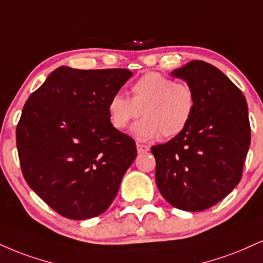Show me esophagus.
<instances>
[{
	"mask_svg": "<svg viewBox=\"0 0 263 263\" xmlns=\"http://www.w3.org/2000/svg\"><path fill=\"white\" fill-rule=\"evenodd\" d=\"M137 151H138V153H147V152L149 151V145L137 143Z\"/></svg>",
	"mask_w": 263,
	"mask_h": 263,
	"instance_id": "1",
	"label": "esophagus"
}]
</instances>
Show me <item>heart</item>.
<instances>
[{
	"instance_id": "b5f03b06",
	"label": "heart",
	"mask_w": 263,
	"mask_h": 263,
	"mask_svg": "<svg viewBox=\"0 0 263 263\" xmlns=\"http://www.w3.org/2000/svg\"><path fill=\"white\" fill-rule=\"evenodd\" d=\"M132 98L115 93L107 101V115L116 129H123L144 116L132 127L140 141L172 138L181 134L191 121L196 109L195 91L187 83L176 82L158 72L141 76L131 85Z\"/></svg>"
}]
</instances>
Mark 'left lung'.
Segmentation results:
<instances>
[{
  "label": "left lung",
  "instance_id": "8db88e82",
  "mask_svg": "<svg viewBox=\"0 0 263 263\" xmlns=\"http://www.w3.org/2000/svg\"><path fill=\"white\" fill-rule=\"evenodd\" d=\"M172 76L194 89L196 109L181 134L152 147L157 186L174 207L204 211L241 180L251 141L248 104L222 71L204 61L186 63Z\"/></svg>",
  "mask_w": 263,
  "mask_h": 263
}]
</instances>
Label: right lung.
Instances as JSON below:
<instances>
[{"label": "right lung", "mask_w": 263, "mask_h": 263, "mask_svg": "<svg viewBox=\"0 0 263 263\" xmlns=\"http://www.w3.org/2000/svg\"><path fill=\"white\" fill-rule=\"evenodd\" d=\"M132 73L125 68L61 66L27 100L15 138L23 176L68 219L105 212L137 156L135 141L111 125L107 101Z\"/></svg>", "instance_id": "1"}]
</instances>
